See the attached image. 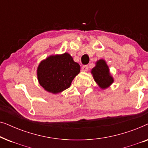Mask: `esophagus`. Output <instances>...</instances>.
<instances>
[{"label":"esophagus","mask_w":148,"mask_h":148,"mask_svg":"<svg viewBox=\"0 0 148 148\" xmlns=\"http://www.w3.org/2000/svg\"><path fill=\"white\" fill-rule=\"evenodd\" d=\"M88 65H84L82 66V71L84 72H86L88 71Z\"/></svg>","instance_id":"1"}]
</instances>
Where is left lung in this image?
<instances>
[{
  "label": "left lung",
  "mask_w": 148,
  "mask_h": 148,
  "mask_svg": "<svg viewBox=\"0 0 148 148\" xmlns=\"http://www.w3.org/2000/svg\"><path fill=\"white\" fill-rule=\"evenodd\" d=\"M92 73L95 82L101 88L105 89L112 84L113 79L110 75L108 67L104 60H100L96 62V66L92 69Z\"/></svg>",
  "instance_id": "8db88e82"
}]
</instances>
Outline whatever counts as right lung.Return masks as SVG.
Masks as SVG:
<instances>
[{
  "mask_svg": "<svg viewBox=\"0 0 148 148\" xmlns=\"http://www.w3.org/2000/svg\"><path fill=\"white\" fill-rule=\"evenodd\" d=\"M80 66L74 62L69 54L50 56L40 62L38 68V79L40 86L48 92L57 94L69 88Z\"/></svg>",
  "mask_w": 148,
  "mask_h": 148,
  "instance_id": "right-lung-1",
  "label": "right lung"
}]
</instances>
